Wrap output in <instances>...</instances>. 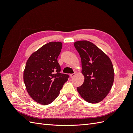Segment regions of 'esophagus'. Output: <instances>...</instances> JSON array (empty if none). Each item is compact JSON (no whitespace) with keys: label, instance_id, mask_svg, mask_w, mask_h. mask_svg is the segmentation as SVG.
Returning a JSON list of instances; mask_svg holds the SVG:
<instances>
[{"label":"esophagus","instance_id":"obj_1","mask_svg":"<svg viewBox=\"0 0 133 133\" xmlns=\"http://www.w3.org/2000/svg\"><path fill=\"white\" fill-rule=\"evenodd\" d=\"M76 75V73H73V74H70V77L71 78H73V77H74V76Z\"/></svg>","mask_w":133,"mask_h":133}]
</instances>
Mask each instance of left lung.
Here are the masks:
<instances>
[{"mask_svg": "<svg viewBox=\"0 0 133 133\" xmlns=\"http://www.w3.org/2000/svg\"><path fill=\"white\" fill-rule=\"evenodd\" d=\"M82 60L84 82L77 88L82 97L92 104L105 98L114 79L113 65L110 58L95 44L87 41L74 43Z\"/></svg>", "mask_w": 133, "mask_h": 133, "instance_id": "1", "label": "left lung"}]
</instances>
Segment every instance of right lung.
<instances>
[{
    "label": "right lung",
    "mask_w": 133,
    "mask_h": 133,
    "mask_svg": "<svg viewBox=\"0 0 133 133\" xmlns=\"http://www.w3.org/2000/svg\"><path fill=\"white\" fill-rule=\"evenodd\" d=\"M62 43L51 42L42 46L28 59L23 79L30 97L42 105L53 102L69 78L68 74L60 73L61 68L58 57Z\"/></svg>",
    "instance_id": "add662e5"
}]
</instances>
